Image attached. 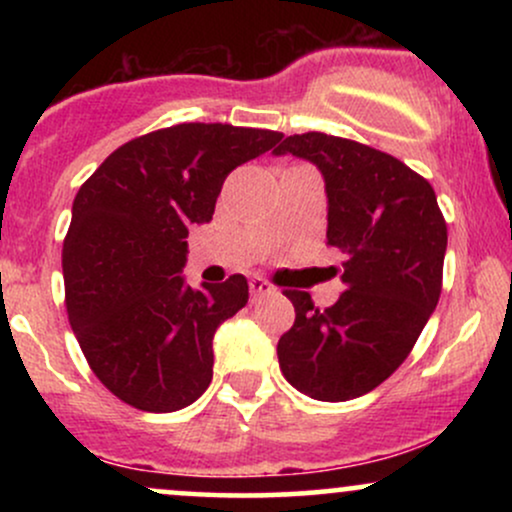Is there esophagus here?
<instances>
[{
	"label": "esophagus",
	"instance_id": "obj_1",
	"mask_svg": "<svg viewBox=\"0 0 512 512\" xmlns=\"http://www.w3.org/2000/svg\"><path fill=\"white\" fill-rule=\"evenodd\" d=\"M272 291H274L272 284H269V281H264L262 276H252V279H250V296H252V301H255V298L264 296V293H272Z\"/></svg>",
	"mask_w": 512,
	"mask_h": 512
}]
</instances>
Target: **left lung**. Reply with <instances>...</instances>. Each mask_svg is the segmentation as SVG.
Returning a JSON list of instances; mask_svg holds the SVG:
<instances>
[{
    "instance_id": "1",
    "label": "left lung",
    "mask_w": 512,
    "mask_h": 512,
    "mask_svg": "<svg viewBox=\"0 0 512 512\" xmlns=\"http://www.w3.org/2000/svg\"><path fill=\"white\" fill-rule=\"evenodd\" d=\"M274 154L320 168L327 245L346 255V291L330 308L284 291L296 322L276 344L281 373L303 395L346 402L375 390L414 349L443 289L448 226L431 182L373 146L305 132Z\"/></svg>"
}]
</instances>
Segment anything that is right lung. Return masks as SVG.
Masks as SVG:
<instances>
[{
  "label": "right lung",
  "mask_w": 512,
  "mask_h": 512,
  "mask_svg": "<svg viewBox=\"0 0 512 512\" xmlns=\"http://www.w3.org/2000/svg\"><path fill=\"white\" fill-rule=\"evenodd\" d=\"M281 137L182 122L122 144L76 192L62 248L69 325L96 378L129 407L166 414L209 387L211 339L248 303V279L187 286V228L211 221L226 175Z\"/></svg>",
  "instance_id": "right-lung-1"
}]
</instances>
